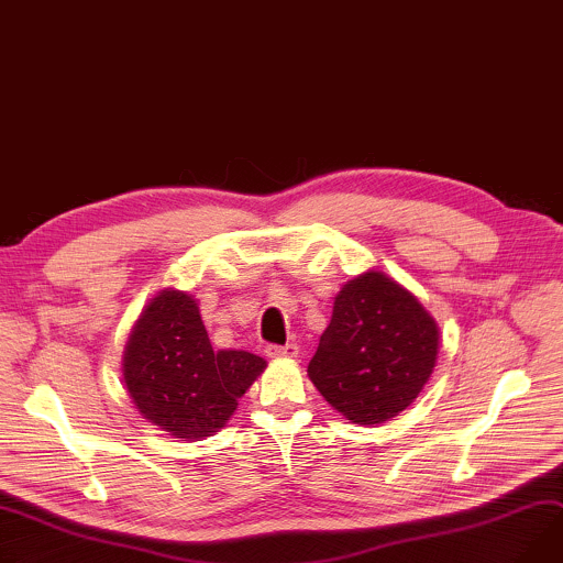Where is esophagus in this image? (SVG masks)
Here are the masks:
<instances>
[{
	"label": "esophagus",
	"mask_w": 563,
	"mask_h": 563,
	"mask_svg": "<svg viewBox=\"0 0 563 563\" xmlns=\"http://www.w3.org/2000/svg\"><path fill=\"white\" fill-rule=\"evenodd\" d=\"M265 353H267L269 357H296V355H298V346H296V344H285V346H280V344H267V346H265Z\"/></svg>",
	"instance_id": "34e87169"
}]
</instances>
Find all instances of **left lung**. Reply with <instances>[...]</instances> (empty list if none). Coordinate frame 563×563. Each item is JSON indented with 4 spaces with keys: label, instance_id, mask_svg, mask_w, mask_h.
<instances>
[{
    "label": "left lung",
    "instance_id": "obj_1",
    "mask_svg": "<svg viewBox=\"0 0 563 563\" xmlns=\"http://www.w3.org/2000/svg\"><path fill=\"white\" fill-rule=\"evenodd\" d=\"M437 346L439 328L417 298L385 274L366 272L336 294L308 373L349 421L376 426L419 396Z\"/></svg>",
    "mask_w": 563,
    "mask_h": 563
}]
</instances>
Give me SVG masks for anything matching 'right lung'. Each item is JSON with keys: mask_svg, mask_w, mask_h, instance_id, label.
<instances>
[{"mask_svg": "<svg viewBox=\"0 0 563 563\" xmlns=\"http://www.w3.org/2000/svg\"><path fill=\"white\" fill-rule=\"evenodd\" d=\"M265 366L246 351H214L197 301L176 289L148 303L124 351V380L140 415L178 439L223 428Z\"/></svg>", "mask_w": 563, "mask_h": 563, "instance_id": "obj_1", "label": "right lung"}]
</instances>
